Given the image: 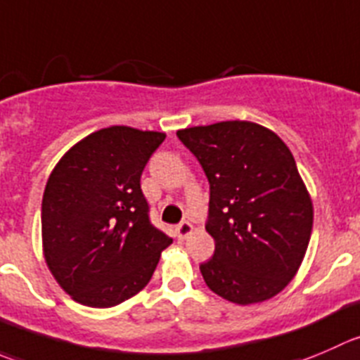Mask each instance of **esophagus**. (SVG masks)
Wrapping results in <instances>:
<instances>
[{
	"mask_svg": "<svg viewBox=\"0 0 360 360\" xmlns=\"http://www.w3.org/2000/svg\"><path fill=\"white\" fill-rule=\"evenodd\" d=\"M191 232H193V225H191V223H188V221L179 223V225H177V229H176V233H177V237H179V239H186V237L190 236Z\"/></svg>",
	"mask_w": 360,
	"mask_h": 360,
	"instance_id": "esophagus-1",
	"label": "esophagus"
}]
</instances>
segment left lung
<instances>
[{
    "mask_svg": "<svg viewBox=\"0 0 360 360\" xmlns=\"http://www.w3.org/2000/svg\"><path fill=\"white\" fill-rule=\"evenodd\" d=\"M209 181L214 255L205 285L233 304L264 302L297 274L313 229V202L290 149L251 121L177 130Z\"/></svg>",
    "mask_w": 360,
    "mask_h": 360,
    "instance_id": "left-lung-1",
    "label": "left lung"
}]
</instances>
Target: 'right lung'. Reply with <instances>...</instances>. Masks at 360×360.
Segmentation results:
<instances>
[{"mask_svg": "<svg viewBox=\"0 0 360 360\" xmlns=\"http://www.w3.org/2000/svg\"><path fill=\"white\" fill-rule=\"evenodd\" d=\"M163 131L109 127L56 163L41 200V248L59 287L84 306L110 308L151 280L172 239L149 221L141 190Z\"/></svg>", "mask_w": 360, "mask_h": 360, "instance_id": "add662e5", "label": "right lung"}]
</instances>
